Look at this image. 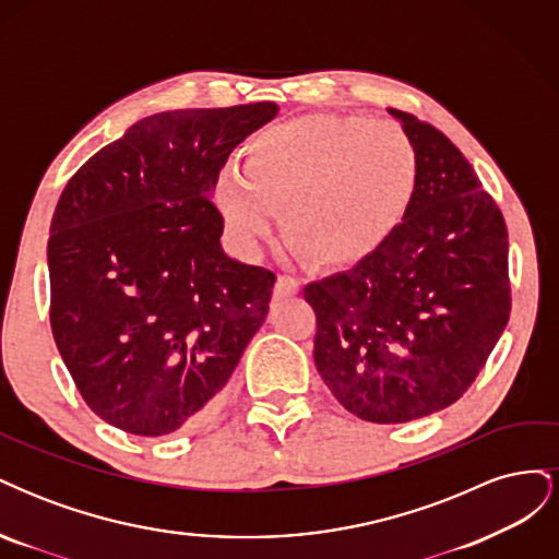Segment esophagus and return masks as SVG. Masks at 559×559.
<instances>
[{
    "mask_svg": "<svg viewBox=\"0 0 559 559\" xmlns=\"http://www.w3.org/2000/svg\"><path fill=\"white\" fill-rule=\"evenodd\" d=\"M298 289H300V284L294 277L280 275L277 282H275V292L273 294H275V298H289V296H296Z\"/></svg>",
    "mask_w": 559,
    "mask_h": 559,
    "instance_id": "obj_1",
    "label": "esophagus"
}]
</instances>
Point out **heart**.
I'll return each mask as SVG.
<instances>
[{
	"label": "heart",
	"instance_id": "1",
	"mask_svg": "<svg viewBox=\"0 0 559 559\" xmlns=\"http://www.w3.org/2000/svg\"><path fill=\"white\" fill-rule=\"evenodd\" d=\"M415 189L417 158L399 128L306 114L253 134L242 175L218 177L214 198L242 247L265 240L284 207L286 247L310 267L345 270L401 228Z\"/></svg>",
	"mask_w": 559,
	"mask_h": 559
}]
</instances>
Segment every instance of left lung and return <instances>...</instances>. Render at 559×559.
<instances>
[{
    "label": "left lung",
    "mask_w": 559,
    "mask_h": 559,
    "mask_svg": "<svg viewBox=\"0 0 559 559\" xmlns=\"http://www.w3.org/2000/svg\"><path fill=\"white\" fill-rule=\"evenodd\" d=\"M386 111L417 158L408 216L373 257L302 296L317 314L314 366L337 403L401 425L460 399L509 324V233L441 130Z\"/></svg>",
    "instance_id": "obj_1"
}]
</instances>
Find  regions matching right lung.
Segmentation results:
<instances>
[{"mask_svg":"<svg viewBox=\"0 0 559 559\" xmlns=\"http://www.w3.org/2000/svg\"><path fill=\"white\" fill-rule=\"evenodd\" d=\"M275 103L146 116L67 181L50 222V329L88 408L134 436L207 419L267 317L275 273L230 259L212 193Z\"/></svg>","mask_w":559,"mask_h":559,"instance_id":"add662e5","label":"right lung"}]
</instances>
